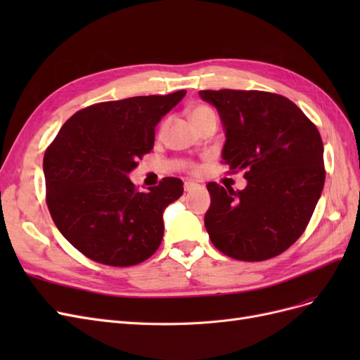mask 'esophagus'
<instances>
[{
  "label": "esophagus",
  "instance_id": "1",
  "mask_svg": "<svg viewBox=\"0 0 360 360\" xmlns=\"http://www.w3.org/2000/svg\"><path fill=\"white\" fill-rule=\"evenodd\" d=\"M198 188H200V184L195 183V181H186V183H184V191H186V192L195 191V189H198Z\"/></svg>",
  "mask_w": 360,
  "mask_h": 360
}]
</instances>
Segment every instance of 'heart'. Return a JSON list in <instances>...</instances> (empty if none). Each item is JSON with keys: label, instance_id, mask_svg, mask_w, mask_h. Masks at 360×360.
Instances as JSON below:
<instances>
[{"label": "heart", "instance_id": "1", "mask_svg": "<svg viewBox=\"0 0 360 360\" xmlns=\"http://www.w3.org/2000/svg\"><path fill=\"white\" fill-rule=\"evenodd\" d=\"M189 117H191V122L197 127L202 126L207 122H210V120H217L213 108L209 106V105H204V103H200L197 106H193L192 110H191V112H189ZM167 126H168V120H165V122L162 123L160 134L167 129ZM184 167H186L189 169V172H192V174H198L200 169H201L198 165H195V163H186V165H184Z\"/></svg>", "mask_w": 360, "mask_h": 360}]
</instances>
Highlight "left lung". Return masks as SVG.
Listing matches in <instances>:
<instances>
[{"instance_id":"left-lung-1","label":"left lung","mask_w":360,"mask_h":360,"mask_svg":"<svg viewBox=\"0 0 360 360\" xmlns=\"http://www.w3.org/2000/svg\"><path fill=\"white\" fill-rule=\"evenodd\" d=\"M225 129L222 159L245 172L243 191L207 184L205 230L216 249L240 261L287 250L308 226L326 171L319 129L287 97L258 90H202Z\"/></svg>"}]
</instances>
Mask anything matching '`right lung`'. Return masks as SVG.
<instances>
[{
  "label": "right lung",
  "mask_w": 360,
  "mask_h": 360,
  "mask_svg": "<svg viewBox=\"0 0 360 360\" xmlns=\"http://www.w3.org/2000/svg\"><path fill=\"white\" fill-rule=\"evenodd\" d=\"M186 94L136 96L73 114L43 158L46 204L66 240L96 263L129 267L153 255L162 213L181 197L183 181L165 177L139 192L127 179L155 146L160 118Z\"/></svg>",
  "instance_id": "right-lung-1"
}]
</instances>
